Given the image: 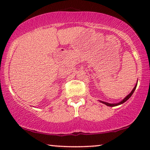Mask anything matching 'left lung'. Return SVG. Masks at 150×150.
<instances>
[{
	"label": "left lung",
	"instance_id": "left-lung-1",
	"mask_svg": "<svg viewBox=\"0 0 150 150\" xmlns=\"http://www.w3.org/2000/svg\"><path fill=\"white\" fill-rule=\"evenodd\" d=\"M137 82H138V81H137ZM137 84L136 85H135V86H134V87L133 88V89L132 90V91L130 92V93L128 94V96H126V98H124V99H123L122 101L121 102H118V103H108V102H103V101H101V100H99V101L101 102V103H103V104H106V106H118V105H120V104H123V103H124L125 102H126L127 100H128L129 98H130L131 96H132V95L133 94V93H134V91H135V89H136V87H137Z\"/></svg>",
	"mask_w": 150,
	"mask_h": 150
}]
</instances>
